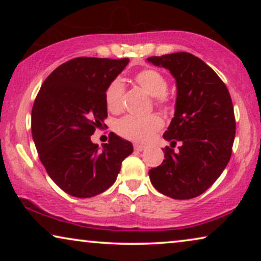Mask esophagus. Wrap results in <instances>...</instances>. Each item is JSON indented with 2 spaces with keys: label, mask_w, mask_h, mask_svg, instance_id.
<instances>
[{
  "label": "esophagus",
  "mask_w": 261,
  "mask_h": 261,
  "mask_svg": "<svg viewBox=\"0 0 261 261\" xmlns=\"http://www.w3.org/2000/svg\"><path fill=\"white\" fill-rule=\"evenodd\" d=\"M146 147L144 145H139V144H134V149L135 151H139V152H141V151H144Z\"/></svg>",
  "instance_id": "obj_1"
}]
</instances>
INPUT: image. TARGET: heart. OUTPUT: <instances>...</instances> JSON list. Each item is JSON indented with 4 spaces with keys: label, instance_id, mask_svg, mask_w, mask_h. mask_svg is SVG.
<instances>
[{
    "label": "heart",
    "instance_id": "obj_1",
    "mask_svg": "<svg viewBox=\"0 0 261 261\" xmlns=\"http://www.w3.org/2000/svg\"><path fill=\"white\" fill-rule=\"evenodd\" d=\"M134 82L145 92L152 96L153 105L166 109L172 105V96L167 92L166 77L159 70L147 67L135 73ZM124 84L122 80L115 78L108 84L105 92L107 108L113 114H119L123 109ZM163 120L156 114L145 117L124 116L115 123V132L120 137L128 140L145 142L151 139L156 132L162 129Z\"/></svg>",
    "mask_w": 261,
    "mask_h": 261
}]
</instances>
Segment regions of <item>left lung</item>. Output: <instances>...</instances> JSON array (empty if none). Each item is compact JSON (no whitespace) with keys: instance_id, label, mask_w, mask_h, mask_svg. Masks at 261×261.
Returning a JSON list of instances; mask_svg holds the SVG:
<instances>
[{"instance_id":"left-lung-1","label":"left lung","mask_w":261,"mask_h":261,"mask_svg":"<svg viewBox=\"0 0 261 261\" xmlns=\"http://www.w3.org/2000/svg\"><path fill=\"white\" fill-rule=\"evenodd\" d=\"M148 62L169 69L177 82L176 112L164 133L171 147L163 148V163L149 170V179L171 198L197 197L230 159L237 124L229 91L215 71L191 53L149 57Z\"/></svg>"}]
</instances>
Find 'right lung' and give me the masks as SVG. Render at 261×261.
Masks as SVG:
<instances>
[{
	"instance_id": "obj_1",
	"label": "right lung",
	"mask_w": 261,
	"mask_h": 261,
	"mask_svg": "<svg viewBox=\"0 0 261 261\" xmlns=\"http://www.w3.org/2000/svg\"><path fill=\"white\" fill-rule=\"evenodd\" d=\"M129 62L78 57L57 67L42 83L32 109V135L52 180L73 197L99 195L115 183L129 141L109 133L108 144L91 142L107 128L105 92Z\"/></svg>"
}]
</instances>
